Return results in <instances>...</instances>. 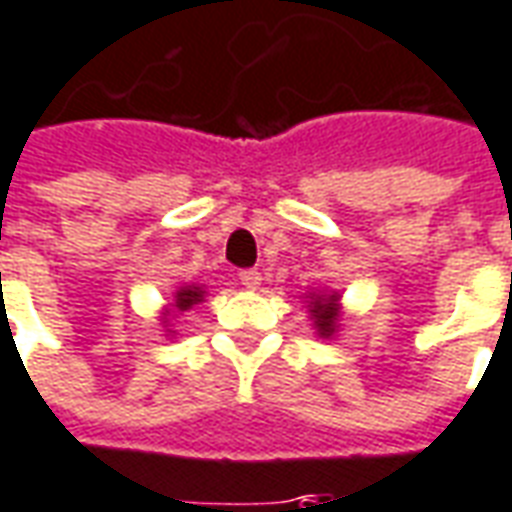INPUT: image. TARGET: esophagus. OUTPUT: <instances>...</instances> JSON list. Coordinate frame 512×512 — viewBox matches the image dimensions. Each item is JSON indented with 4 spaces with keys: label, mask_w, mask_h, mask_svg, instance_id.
I'll use <instances>...</instances> for the list:
<instances>
[{
    "label": "esophagus",
    "mask_w": 512,
    "mask_h": 512,
    "mask_svg": "<svg viewBox=\"0 0 512 512\" xmlns=\"http://www.w3.org/2000/svg\"><path fill=\"white\" fill-rule=\"evenodd\" d=\"M238 280H241L244 288L255 291L257 285H260V271H255V268H244V271H238Z\"/></svg>",
    "instance_id": "1"
}]
</instances>
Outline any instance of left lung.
<instances>
[{"mask_svg": "<svg viewBox=\"0 0 512 512\" xmlns=\"http://www.w3.org/2000/svg\"><path fill=\"white\" fill-rule=\"evenodd\" d=\"M335 296H316L313 302H310V313L316 318V327L321 335H332L335 332V321H338V307H335Z\"/></svg>", "mask_w": 512, "mask_h": 512, "instance_id": "obj_1", "label": "left lung"}]
</instances>
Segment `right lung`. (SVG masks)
I'll list each match as a JSON object with an SVG mask.
<instances>
[{
    "label": "right lung",
    "mask_w": 512,
    "mask_h": 512,
    "mask_svg": "<svg viewBox=\"0 0 512 512\" xmlns=\"http://www.w3.org/2000/svg\"><path fill=\"white\" fill-rule=\"evenodd\" d=\"M196 302H202V291H199V288H182V291L177 293V307H180V310H188V307L196 305Z\"/></svg>",
    "instance_id": "add662e5"
}]
</instances>
